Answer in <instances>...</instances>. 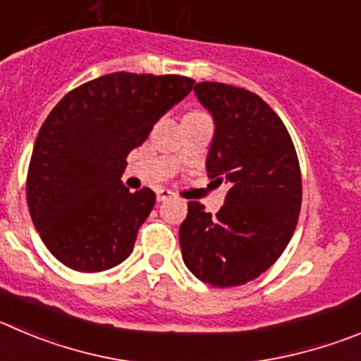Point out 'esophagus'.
<instances>
[{
	"label": "esophagus",
	"mask_w": 361,
	"mask_h": 361,
	"mask_svg": "<svg viewBox=\"0 0 361 361\" xmlns=\"http://www.w3.org/2000/svg\"><path fill=\"white\" fill-rule=\"evenodd\" d=\"M171 196H173V192L167 190V188H157V200H158V201L169 200Z\"/></svg>",
	"instance_id": "34e87169"
}]
</instances>
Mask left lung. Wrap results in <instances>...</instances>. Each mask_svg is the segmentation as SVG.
Wrapping results in <instances>:
<instances>
[{"label":"left lung","mask_w":361,"mask_h":361,"mask_svg":"<svg viewBox=\"0 0 361 361\" xmlns=\"http://www.w3.org/2000/svg\"><path fill=\"white\" fill-rule=\"evenodd\" d=\"M194 92L215 121L207 171L230 190L215 215L188 201L181 257L212 287H238L267 271L290 242L301 212V167L290 133L260 96L217 82L197 83Z\"/></svg>","instance_id":"left-lung-1"}]
</instances>
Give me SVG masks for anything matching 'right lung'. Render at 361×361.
Listing matches in <instances>:
<instances>
[{"label": "right lung", "instance_id": "1", "mask_svg": "<svg viewBox=\"0 0 361 361\" xmlns=\"http://www.w3.org/2000/svg\"><path fill=\"white\" fill-rule=\"evenodd\" d=\"M192 87L187 76L121 71L76 87L49 112L30 158L26 201L56 260L101 272L130 257L157 196L124 187L126 158Z\"/></svg>", "mask_w": 361, "mask_h": 361}]
</instances>
